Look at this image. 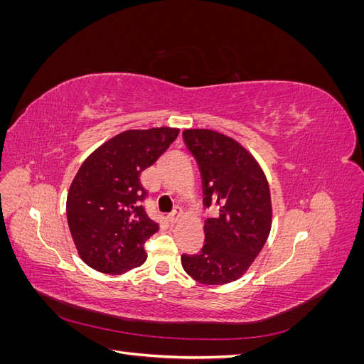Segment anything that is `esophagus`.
I'll return each mask as SVG.
<instances>
[{"label": "esophagus", "mask_w": 364, "mask_h": 364, "mask_svg": "<svg viewBox=\"0 0 364 364\" xmlns=\"http://www.w3.org/2000/svg\"><path fill=\"white\" fill-rule=\"evenodd\" d=\"M181 214H182V211H181V208H176L174 211H173V214H170V220L173 223H176L179 220V217H181Z\"/></svg>", "instance_id": "obj_1"}]
</instances>
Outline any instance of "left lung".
I'll return each instance as SVG.
<instances>
[{"mask_svg": "<svg viewBox=\"0 0 364 364\" xmlns=\"http://www.w3.org/2000/svg\"><path fill=\"white\" fill-rule=\"evenodd\" d=\"M182 135L199 164L203 203L217 208V215L205 222L202 252L182 255V267L200 284H229L243 277L269 238L272 200L266 174L234 138L208 129H186Z\"/></svg>", "mask_w": 364, "mask_h": 364, "instance_id": "8db88e82", "label": "left lung"}]
</instances>
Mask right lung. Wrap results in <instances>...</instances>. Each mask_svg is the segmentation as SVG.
Wrapping results in <instances>:
<instances>
[{
  "mask_svg": "<svg viewBox=\"0 0 364 364\" xmlns=\"http://www.w3.org/2000/svg\"><path fill=\"white\" fill-rule=\"evenodd\" d=\"M179 129L126 130L85 159L70 186L67 218L80 258L102 273L123 274L147 259L146 241L159 225L141 202L139 176L156 162Z\"/></svg>",
  "mask_w": 364,
  "mask_h": 364,
  "instance_id": "1",
  "label": "right lung"
}]
</instances>
